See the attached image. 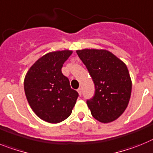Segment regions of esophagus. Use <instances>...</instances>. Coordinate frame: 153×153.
<instances>
[{"mask_svg": "<svg viewBox=\"0 0 153 153\" xmlns=\"http://www.w3.org/2000/svg\"><path fill=\"white\" fill-rule=\"evenodd\" d=\"M78 94H79V95H82V88H78Z\"/></svg>", "mask_w": 153, "mask_h": 153, "instance_id": "34e87169", "label": "esophagus"}]
</instances>
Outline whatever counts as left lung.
<instances>
[{
  "label": "left lung",
  "mask_w": 153,
  "mask_h": 153,
  "mask_svg": "<svg viewBox=\"0 0 153 153\" xmlns=\"http://www.w3.org/2000/svg\"><path fill=\"white\" fill-rule=\"evenodd\" d=\"M76 52L95 84V95L86 102L91 115L103 123L115 120L127 108L132 91L126 64L106 50L83 49Z\"/></svg>",
  "instance_id": "obj_1"
}]
</instances>
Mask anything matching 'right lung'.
<instances>
[{
    "label": "right lung",
    "mask_w": 153,
    "mask_h": 153,
    "mask_svg": "<svg viewBox=\"0 0 153 153\" xmlns=\"http://www.w3.org/2000/svg\"><path fill=\"white\" fill-rule=\"evenodd\" d=\"M72 51L50 52L39 58L25 76V91L30 108L42 120L58 123L71 114L78 97L62 74L63 64Z\"/></svg>",
    "instance_id": "add662e5"
}]
</instances>
